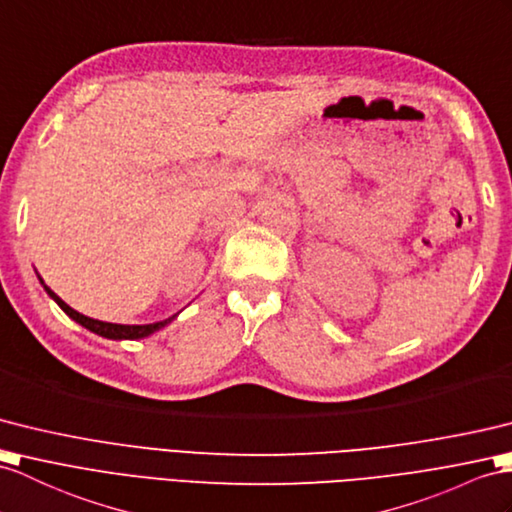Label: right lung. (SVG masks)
I'll use <instances>...</instances> for the list:
<instances>
[{
  "label": "right lung",
  "instance_id": "right-lung-1",
  "mask_svg": "<svg viewBox=\"0 0 512 512\" xmlns=\"http://www.w3.org/2000/svg\"><path fill=\"white\" fill-rule=\"evenodd\" d=\"M41 280V278H39ZM41 284H43V289L47 291V295L54 299V302L65 310V313L73 319V321H78L80 326H84L86 330H91V332H95V334H99V336H106V339H115V341H121V339H145V336H149V334H154L156 330H160V328H165L167 323H171L173 319H176V315L173 317H169V319H165V321H156V323H145V326H121V323H108V321H97V319H91V317H86V315H80L78 310H73L71 306H67L65 302H62V299L49 289V286L41 280Z\"/></svg>",
  "mask_w": 512,
  "mask_h": 512
}]
</instances>
